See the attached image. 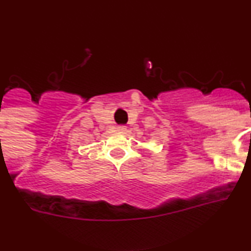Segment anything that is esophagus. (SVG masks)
Returning <instances> with one entry per match:
<instances>
[{
	"instance_id": "34e87169",
	"label": "esophagus",
	"mask_w": 251,
	"mask_h": 251,
	"mask_svg": "<svg viewBox=\"0 0 251 251\" xmlns=\"http://www.w3.org/2000/svg\"><path fill=\"white\" fill-rule=\"evenodd\" d=\"M117 129H118V132H120V133H126L127 127H126V126H119Z\"/></svg>"
}]
</instances>
